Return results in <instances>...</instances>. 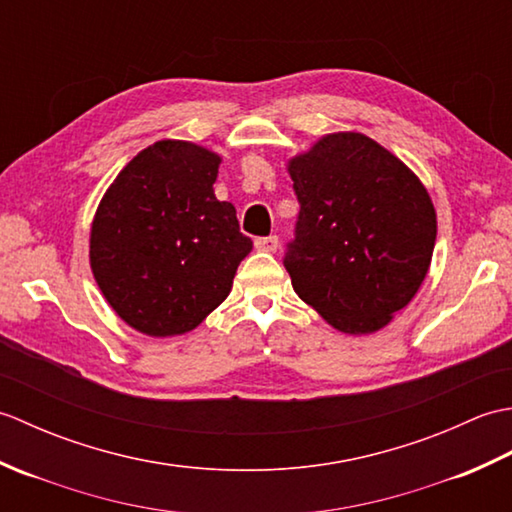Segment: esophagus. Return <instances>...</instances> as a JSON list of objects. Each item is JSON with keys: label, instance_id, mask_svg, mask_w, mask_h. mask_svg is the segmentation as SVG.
<instances>
[{"label": "esophagus", "instance_id": "1", "mask_svg": "<svg viewBox=\"0 0 512 512\" xmlns=\"http://www.w3.org/2000/svg\"><path fill=\"white\" fill-rule=\"evenodd\" d=\"M279 246V237L277 235H268V237H257L255 239V248L264 250V253H275Z\"/></svg>", "mask_w": 512, "mask_h": 512}]
</instances>
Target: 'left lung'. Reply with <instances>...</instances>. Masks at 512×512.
Wrapping results in <instances>:
<instances>
[{"instance_id":"1","label":"left lung","mask_w":512,"mask_h":512,"mask_svg":"<svg viewBox=\"0 0 512 512\" xmlns=\"http://www.w3.org/2000/svg\"><path fill=\"white\" fill-rule=\"evenodd\" d=\"M299 200L284 266L297 295L347 334L383 328L416 295L436 244L420 180L363 134L321 138L292 158Z\"/></svg>"}]
</instances>
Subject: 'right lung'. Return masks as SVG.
<instances>
[{
	"mask_svg": "<svg viewBox=\"0 0 512 512\" xmlns=\"http://www.w3.org/2000/svg\"><path fill=\"white\" fill-rule=\"evenodd\" d=\"M220 156L160 140L118 173L99 204L90 264L118 317L149 336L193 330L228 297L253 242L213 182Z\"/></svg>",
	"mask_w": 512,
	"mask_h": 512,
	"instance_id": "obj_1",
	"label": "right lung"
}]
</instances>
